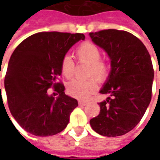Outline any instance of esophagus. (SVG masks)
<instances>
[{
    "mask_svg": "<svg viewBox=\"0 0 160 160\" xmlns=\"http://www.w3.org/2000/svg\"><path fill=\"white\" fill-rule=\"evenodd\" d=\"M87 102L86 101H83V100H80L79 101V104L80 105H82V106H85V105H87Z\"/></svg>",
    "mask_w": 160,
    "mask_h": 160,
    "instance_id": "obj_1",
    "label": "esophagus"
}]
</instances>
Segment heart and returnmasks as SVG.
<instances>
[{"label": "heart", "instance_id": "b5f03b06", "mask_svg": "<svg viewBox=\"0 0 160 160\" xmlns=\"http://www.w3.org/2000/svg\"><path fill=\"white\" fill-rule=\"evenodd\" d=\"M78 62L89 65L87 76L92 77L87 80H72L67 85V92L72 97L79 99H87L98 88V82H105L111 73V66L107 61L101 59V49L90 42L80 43L74 50ZM75 63L68 56H64L61 60L60 70L66 79L73 76ZM94 76L95 78L92 77Z\"/></svg>", "mask_w": 160, "mask_h": 160}]
</instances>
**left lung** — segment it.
Returning a JSON list of instances; mask_svg holds the SVG:
<instances>
[{
	"label": "left lung",
	"instance_id": "8db88e82",
	"mask_svg": "<svg viewBox=\"0 0 160 160\" xmlns=\"http://www.w3.org/2000/svg\"><path fill=\"white\" fill-rule=\"evenodd\" d=\"M97 45L108 53L111 71L100 91L110 97L99 103L100 112L90 124L98 134L116 137L132 130L144 116L152 98L153 68L146 46L126 31L90 32Z\"/></svg>",
	"mask_w": 160,
	"mask_h": 160
}]
</instances>
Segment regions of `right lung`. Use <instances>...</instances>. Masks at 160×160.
I'll return each mask as SVG.
<instances>
[{"instance_id": "obj_1", "label": "right lung", "mask_w": 160, "mask_h": 160, "mask_svg": "<svg viewBox=\"0 0 160 160\" xmlns=\"http://www.w3.org/2000/svg\"><path fill=\"white\" fill-rule=\"evenodd\" d=\"M84 39L82 33L42 32L14 49L4 80L8 104L17 122L30 134L49 136L67 127L78 101L67 96L62 82L57 81L60 64L68 49ZM51 87L59 94L57 99L48 96Z\"/></svg>"}]
</instances>
